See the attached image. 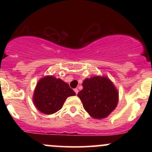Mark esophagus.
Here are the masks:
<instances>
[{"instance_id": "1", "label": "esophagus", "mask_w": 152, "mask_h": 152, "mask_svg": "<svg viewBox=\"0 0 152 152\" xmlns=\"http://www.w3.org/2000/svg\"><path fill=\"white\" fill-rule=\"evenodd\" d=\"M74 91H75V93H76V94H77L78 93V88H74Z\"/></svg>"}]
</instances>
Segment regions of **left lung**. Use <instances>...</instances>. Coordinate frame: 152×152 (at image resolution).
<instances>
[{"instance_id": "left-lung-1", "label": "left lung", "mask_w": 152, "mask_h": 152, "mask_svg": "<svg viewBox=\"0 0 152 152\" xmlns=\"http://www.w3.org/2000/svg\"><path fill=\"white\" fill-rule=\"evenodd\" d=\"M82 86L83 89L78 92V96L92 118H104L116 109L118 91L109 78L104 76L86 78Z\"/></svg>"}]
</instances>
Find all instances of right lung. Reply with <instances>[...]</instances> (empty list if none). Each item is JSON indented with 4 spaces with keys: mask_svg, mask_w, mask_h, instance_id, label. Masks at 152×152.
<instances>
[{
    "mask_svg": "<svg viewBox=\"0 0 152 152\" xmlns=\"http://www.w3.org/2000/svg\"><path fill=\"white\" fill-rule=\"evenodd\" d=\"M76 95L67 83L53 76H46L38 81L33 102L38 111L45 114H53L60 110L66 99Z\"/></svg>",
    "mask_w": 152,
    "mask_h": 152,
    "instance_id": "obj_1",
    "label": "right lung"
}]
</instances>
